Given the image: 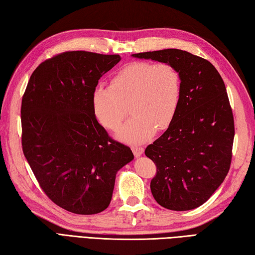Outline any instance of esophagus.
<instances>
[{"label":"esophagus","instance_id":"1","mask_svg":"<svg viewBox=\"0 0 255 255\" xmlns=\"http://www.w3.org/2000/svg\"><path fill=\"white\" fill-rule=\"evenodd\" d=\"M131 150H132L133 154L136 155V156H140V155L143 153V148L142 147H138V145H132Z\"/></svg>","mask_w":255,"mask_h":255}]
</instances>
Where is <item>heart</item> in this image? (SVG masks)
I'll return each instance as SVG.
<instances>
[{"instance_id": "obj_1", "label": "heart", "mask_w": 255, "mask_h": 255, "mask_svg": "<svg viewBox=\"0 0 255 255\" xmlns=\"http://www.w3.org/2000/svg\"><path fill=\"white\" fill-rule=\"evenodd\" d=\"M182 100V75L170 62H131L111 80L110 88L99 86L92 94L96 121L107 130L117 131L128 117L133 118L118 137L141 143L170 126Z\"/></svg>"}]
</instances>
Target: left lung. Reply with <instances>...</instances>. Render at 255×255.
<instances>
[{
	"instance_id": "obj_1",
	"label": "left lung",
	"mask_w": 255,
	"mask_h": 255,
	"mask_svg": "<svg viewBox=\"0 0 255 255\" xmlns=\"http://www.w3.org/2000/svg\"><path fill=\"white\" fill-rule=\"evenodd\" d=\"M170 62L182 75V100L166 130L144 153L156 174L150 188L156 203L170 210L203 205L230 169L235 121L226 85L208 60L180 49L133 53Z\"/></svg>"
}]
</instances>
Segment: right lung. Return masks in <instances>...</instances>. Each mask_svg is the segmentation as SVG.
<instances>
[{
  "mask_svg": "<svg viewBox=\"0 0 255 255\" xmlns=\"http://www.w3.org/2000/svg\"><path fill=\"white\" fill-rule=\"evenodd\" d=\"M119 55L66 51L41 62L21 99V147L39 186L70 213L94 215L110 205L116 173L133 159L108 136L92 108L99 80Z\"/></svg>",
  "mask_w": 255,
  "mask_h": 255,
  "instance_id": "1",
  "label": "right lung"
}]
</instances>
